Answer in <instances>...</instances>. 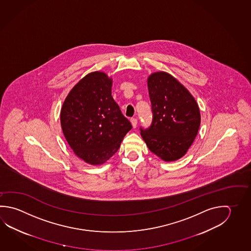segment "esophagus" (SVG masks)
I'll return each mask as SVG.
<instances>
[{
    "label": "esophagus",
    "instance_id": "esophagus-1",
    "mask_svg": "<svg viewBox=\"0 0 251 251\" xmlns=\"http://www.w3.org/2000/svg\"><path fill=\"white\" fill-rule=\"evenodd\" d=\"M130 121H131V123H132V127L136 128L138 120H137L136 119H134V118H132V119H130Z\"/></svg>",
    "mask_w": 251,
    "mask_h": 251
}]
</instances>
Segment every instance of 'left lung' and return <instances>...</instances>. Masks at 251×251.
<instances>
[{"instance_id":"left-lung-1","label":"left lung","mask_w":251,"mask_h":251,"mask_svg":"<svg viewBox=\"0 0 251 251\" xmlns=\"http://www.w3.org/2000/svg\"><path fill=\"white\" fill-rule=\"evenodd\" d=\"M152 121L140 127L150 151L164 161L186 154L200 127L198 105L191 94L168 73H153L148 79Z\"/></svg>"}]
</instances>
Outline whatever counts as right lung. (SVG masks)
I'll return each mask as SVG.
<instances>
[{
    "instance_id": "add662e5",
    "label": "right lung",
    "mask_w": 251,
    "mask_h": 251,
    "mask_svg": "<svg viewBox=\"0 0 251 251\" xmlns=\"http://www.w3.org/2000/svg\"><path fill=\"white\" fill-rule=\"evenodd\" d=\"M111 85L105 73H89L69 93L62 107L64 137L74 153L88 164L105 163L132 129L111 96Z\"/></svg>"
}]
</instances>
